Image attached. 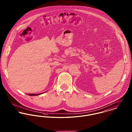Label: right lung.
<instances>
[{
	"mask_svg": "<svg viewBox=\"0 0 132 132\" xmlns=\"http://www.w3.org/2000/svg\"><path fill=\"white\" fill-rule=\"evenodd\" d=\"M45 92H44L43 93H40V94H28L29 95H30V96H36V95H38L39 94H44Z\"/></svg>",
	"mask_w": 132,
	"mask_h": 132,
	"instance_id": "1",
	"label": "right lung"
}]
</instances>
